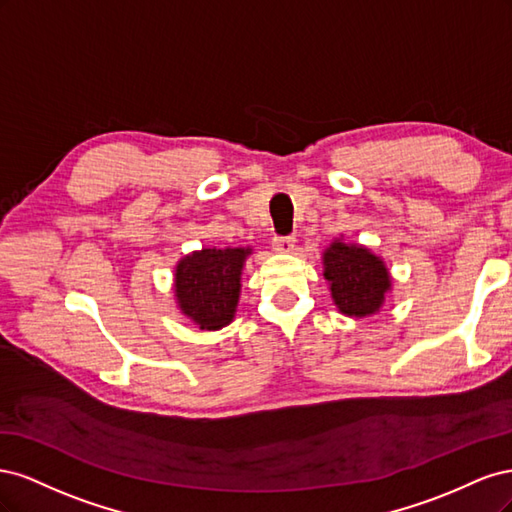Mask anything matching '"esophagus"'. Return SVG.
<instances>
[{
	"mask_svg": "<svg viewBox=\"0 0 512 512\" xmlns=\"http://www.w3.org/2000/svg\"><path fill=\"white\" fill-rule=\"evenodd\" d=\"M292 247H294V237H282V235L273 237V250L275 252H292Z\"/></svg>",
	"mask_w": 512,
	"mask_h": 512,
	"instance_id": "obj_1",
	"label": "esophagus"
}]
</instances>
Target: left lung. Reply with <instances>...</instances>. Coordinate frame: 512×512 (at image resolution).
<instances>
[{
    "label": "left lung",
    "mask_w": 512,
    "mask_h": 512,
    "mask_svg": "<svg viewBox=\"0 0 512 512\" xmlns=\"http://www.w3.org/2000/svg\"><path fill=\"white\" fill-rule=\"evenodd\" d=\"M324 277L331 282L333 301L339 312L354 318L376 314L391 277L384 262L367 247L335 241L324 252Z\"/></svg>",
    "instance_id": "8db88e82"
}]
</instances>
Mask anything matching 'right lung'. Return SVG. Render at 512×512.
I'll use <instances>...</instances> for the list:
<instances>
[{"label":"right lung","instance_id":"add662e5","mask_svg":"<svg viewBox=\"0 0 512 512\" xmlns=\"http://www.w3.org/2000/svg\"><path fill=\"white\" fill-rule=\"evenodd\" d=\"M250 250L226 247L185 256L175 273V294L181 312L200 329H222L235 316L241 290V269Z\"/></svg>","mask_w":512,"mask_h":512}]
</instances>
